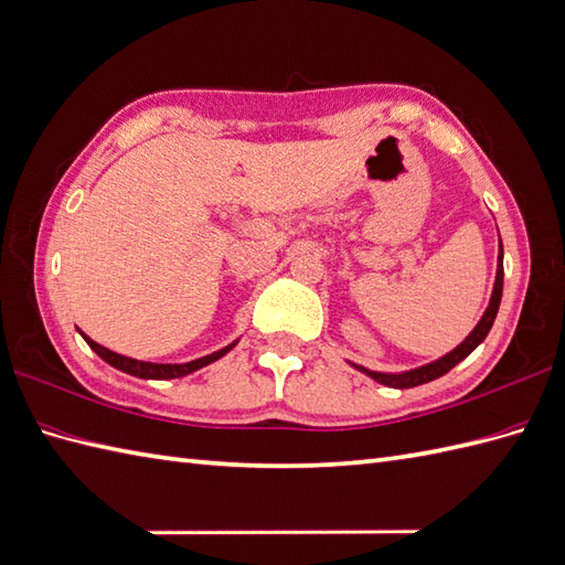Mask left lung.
<instances>
[{
    "mask_svg": "<svg viewBox=\"0 0 565 565\" xmlns=\"http://www.w3.org/2000/svg\"><path fill=\"white\" fill-rule=\"evenodd\" d=\"M501 296H503V243L501 247H498V271H495V284H493V294H491V303L487 308V312H483V318L479 320V324L471 330V334L465 339V342L457 347L455 351H450L448 356H443L438 361H433L428 365H422V369L416 371H409V373H399V375H385V373H373V371H365L361 369V365H356V369L365 375H371L373 380H377V383H383L387 387H399V390H406V387H416V385H424V383H430V380H436L440 375H445L448 371H452L457 363L465 361L471 351H475L483 339H487L489 330L493 327V320L498 315V306H501Z\"/></svg>",
    "mask_w": 565,
    "mask_h": 565,
    "instance_id": "8db88e82",
    "label": "left lung"
}]
</instances>
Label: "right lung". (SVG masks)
<instances>
[{"mask_svg":"<svg viewBox=\"0 0 565 565\" xmlns=\"http://www.w3.org/2000/svg\"><path fill=\"white\" fill-rule=\"evenodd\" d=\"M82 337L86 339V344H88L90 349H94L105 363L113 365V369L122 371V373H129V375H135V377H143V380L182 377V375H188V373H194V371L204 369V365H209V363L218 361L221 356H226V353L235 347V342H233V344L226 347V349H221V351H216V353H209V356L190 361V363H147V361H137V359L120 356V353H115V351H110V349H105V347L96 344L94 339H88L86 334H82Z\"/></svg>","mask_w":565,"mask_h":565,"instance_id":"right-lung-1","label":"right lung"}]
</instances>
